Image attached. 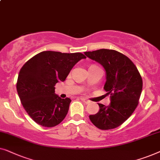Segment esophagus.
<instances>
[{
	"label": "esophagus",
	"mask_w": 160,
	"mask_h": 160,
	"mask_svg": "<svg viewBox=\"0 0 160 160\" xmlns=\"http://www.w3.org/2000/svg\"><path fill=\"white\" fill-rule=\"evenodd\" d=\"M80 99L84 103H91V102H90L89 100H88V99H86V98H80Z\"/></svg>",
	"instance_id": "esophagus-1"
}]
</instances>
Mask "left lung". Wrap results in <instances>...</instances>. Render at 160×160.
I'll return each mask as SVG.
<instances>
[{
  "instance_id": "obj_1",
  "label": "left lung",
  "mask_w": 160,
  "mask_h": 160,
  "mask_svg": "<svg viewBox=\"0 0 160 160\" xmlns=\"http://www.w3.org/2000/svg\"><path fill=\"white\" fill-rule=\"evenodd\" d=\"M84 53L105 69L103 89L111 101L109 106L98 103L99 110L89 115L90 120L101 130L118 128L130 118L138 104L143 87L140 73L129 58L117 51L99 49Z\"/></svg>"
}]
</instances>
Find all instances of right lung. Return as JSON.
Here are the masks:
<instances>
[{"mask_svg": "<svg viewBox=\"0 0 160 160\" xmlns=\"http://www.w3.org/2000/svg\"><path fill=\"white\" fill-rule=\"evenodd\" d=\"M82 53L42 51L23 65L18 76L17 90L22 104L38 125L51 128L64 120L71 99L55 93V85L64 82Z\"/></svg>", "mask_w": 160, "mask_h": 160, "instance_id": "1", "label": "right lung"}]
</instances>
